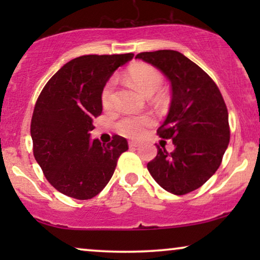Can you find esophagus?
<instances>
[{
    "instance_id": "esophagus-1",
    "label": "esophagus",
    "mask_w": 260,
    "mask_h": 260,
    "mask_svg": "<svg viewBox=\"0 0 260 260\" xmlns=\"http://www.w3.org/2000/svg\"><path fill=\"white\" fill-rule=\"evenodd\" d=\"M140 145H141L140 142H136V141H130L129 142V147L130 148H137V147H140Z\"/></svg>"
}]
</instances>
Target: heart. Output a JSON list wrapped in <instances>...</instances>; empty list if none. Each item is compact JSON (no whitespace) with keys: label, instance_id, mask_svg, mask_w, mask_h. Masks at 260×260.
I'll list each match as a JSON object with an SVG mask.
<instances>
[{"label":"heart","instance_id":"b5f03b06","mask_svg":"<svg viewBox=\"0 0 260 260\" xmlns=\"http://www.w3.org/2000/svg\"><path fill=\"white\" fill-rule=\"evenodd\" d=\"M126 77L135 87H137L145 95H152L162 86L163 77L158 70L148 63H136L126 72ZM115 79H110L102 91L103 106L109 109L112 105ZM152 123L149 116L124 117L117 123V130L120 135L130 138H138L143 135L145 127Z\"/></svg>","mask_w":260,"mask_h":260}]
</instances>
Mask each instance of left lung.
<instances>
[{"label":"left lung","mask_w":260,"mask_h":260,"mask_svg":"<svg viewBox=\"0 0 260 260\" xmlns=\"http://www.w3.org/2000/svg\"><path fill=\"white\" fill-rule=\"evenodd\" d=\"M136 59L158 69L172 85L168 116L157 134L172 138L175 149L168 152L157 145L149 173L169 193H190L214 175L229 147L225 102L212 78L182 53L162 49L140 53Z\"/></svg>","instance_id":"obj_1"}]
</instances>
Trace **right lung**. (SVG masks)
I'll return each mask as SVG.
<instances>
[{
    "mask_svg": "<svg viewBox=\"0 0 260 260\" xmlns=\"http://www.w3.org/2000/svg\"><path fill=\"white\" fill-rule=\"evenodd\" d=\"M133 53L81 55L65 63L45 85L30 124L34 157L60 193L87 200L101 193L127 150L124 137L110 143L91 140L93 119L102 113V91Z\"/></svg>",
    "mask_w": 260,
    "mask_h": 260,
    "instance_id": "add662e5",
    "label": "right lung"
}]
</instances>
